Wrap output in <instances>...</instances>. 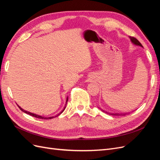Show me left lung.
Returning a JSON list of instances; mask_svg holds the SVG:
<instances>
[{"label":"left lung","instance_id":"8db88e82","mask_svg":"<svg viewBox=\"0 0 160 160\" xmlns=\"http://www.w3.org/2000/svg\"><path fill=\"white\" fill-rule=\"evenodd\" d=\"M129 38H130L131 41H132V42L133 43V44L142 47L141 43H140V42L136 38H135V37H129ZM106 113H107V112H106ZM127 114H128V113H127ZM112 115H126V114H125V113H123V114H118H118H117V113L114 114V113H113V114H112Z\"/></svg>","mask_w":160,"mask_h":160}]
</instances>
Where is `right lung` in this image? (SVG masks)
I'll use <instances>...</instances> for the list:
<instances>
[{
    "instance_id": "1",
    "label": "right lung",
    "mask_w": 160,
    "mask_h": 160,
    "mask_svg": "<svg viewBox=\"0 0 160 160\" xmlns=\"http://www.w3.org/2000/svg\"><path fill=\"white\" fill-rule=\"evenodd\" d=\"M67 101H68V98L67 99ZM18 107L19 108V109H20L22 111H23V112H25V113H27V114H28V115H30L32 116V117H35V118H39V119H50L53 118V117H50V118H45V117H42V116L38 115H36V114H34V113H30V112H28V111H25V110H24V109H22L21 108L19 107L18 105ZM65 108H64V109H63V110H62V111H61V113H62V111H63L65 110Z\"/></svg>"
}]
</instances>
